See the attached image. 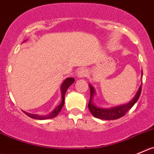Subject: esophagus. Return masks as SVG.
<instances>
[{
    "mask_svg": "<svg viewBox=\"0 0 154 154\" xmlns=\"http://www.w3.org/2000/svg\"><path fill=\"white\" fill-rule=\"evenodd\" d=\"M88 75V71H86V69H83V68H81L77 72V77H80V78H82V77H85Z\"/></svg>",
    "mask_w": 154,
    "mask_h": 154,
    "instance_id": "esophagus-1",
    "label": "esophagus"
}]
</instances>
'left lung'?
Returning <instances> with one entry per match:
<instances>
[{
  "instance_id": "8db88e82",
  "label": "left lung",
  "mask_w": 154,
  "mask_h": 154,
  "mask_svg": "<svg viewBox=\"0 0 154 154\" xmlns=\"http://www.w3.org/2000/svg\"><path fill=\"white\" fill-rule=\"evenodd\" d=\"M143 76V72L141 71V77ZM89 88H90V99H89V104H88V107H89V110H90L92 116L96 118L101 119V120H117V119L120 118L123 116H124L132 107L134 104L137 102V101L139 98L141 92V83L140 85L139 88H138V91H137L136 94L135 96L133 97L130 101L124 104H121V105L115 106V107H107V108H102V107H98L95 105L93 103V98L95 95V88L89 83Z\"/></svg>"
}]
</instances>
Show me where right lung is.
Wrapping results in <instances>:
<instances>
[{
  "label": "right lung",
  "instance_id": "right-lung-1",
  "mask_svg": "<svg viewBox=\"0 0 154 154\" xmlns=\"http://www.w3.org/2000/svg\"><path fill=\"white\" fill-rule=\"evenodd\" d=\"M25 42V41H24ZM75 81L74 78L73 77H68V78L65 79L63 82H62V85H61V94H62V101H61L60 104H59L58 106H56L55 107L54 110L53 111H51L50 113H47L46 115H39V114H34V113H29L26 111H24V113L28 116L29 117L33 119H35V120H47V119H52V118H54L59 114V112L61 111L62 108L64 106V103H65V92H67L68 90V87L71 86V84L74 83V82Z\"/></svg>",
  "mask_w": 154,
  "mask_h": 154
}]
</instances>
